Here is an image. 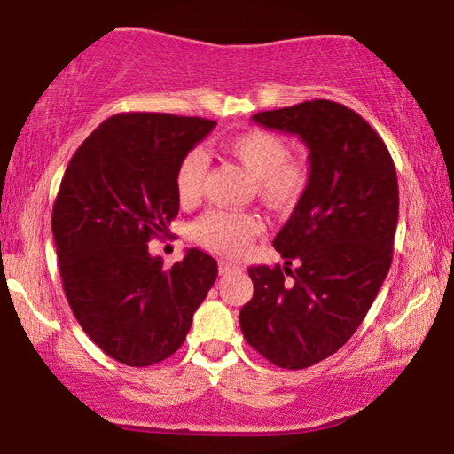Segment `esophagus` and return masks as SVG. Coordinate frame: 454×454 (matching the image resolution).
I'll list each match as a JSON object with an SVG mask.
<instances>
[{
	"instance_id": "esophagus-1",
	"label": "esophagus",
	"mask_w": 454,
	"mask_h": 454,
	"mask_svg": "<svg viewBox=\"0 0 454 454\" xmlns=\"http://www.w3.org/2000/svg\"><path fill=\"white\" fill-rule=\"evenodd\" d=\"M220 273L222 276H228V273H236V271H242V265L239 263H230V261H220Z\"/></svg>"
}]
</instances>
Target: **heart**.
I'll return each instance as SVG.
<instances>
[{
    "label": "heart",
    "instance_id": "1",
    "mask_svg": "<svg viewBox=\"0 0 454 454\" xmlns=\"http://www.w3.org/2000/svg\"><path fill=\"white\" fill-rule=\"evenodd\" d=\"M228 154L253 176L254 193L273 212H292L310 187V164L288 156V144L278 133L251 129L228 142ZM206 181V158L191 150L181 158L175 172V191L183 206L201 200ZM261 218L253 212L209 209L195 222V239L209 251L239 254L261 232Z\"/></svg>",
    "mask_w": 454,
    "mask_h": 454
}]
</instances>
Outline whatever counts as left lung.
<instances>
[{
    "label": "left lung",
    "instance_id": "1",
    "mask_svg": "<svg viewBox=\"0 0 454 454\" xmlns=\"http://www.w3.org/2000/svg\"><path fill=\"white\" fill-rule=\"evenodd\" d=\"M309 145L310 187L273 247L286 265L248 267V346L279 368L333 356L360 327L393 261L399 187L393 158L360 114L333 100L253 114ZM296 262V268H290Z\"/></svg>",
    "mask_w": 454,
    "mask_h": 454
}]
</instances>
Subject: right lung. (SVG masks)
Returning a JSON list of instances; mask_svg holds the SVG:
<instances>
[{"instance_id":"obj_1","label":"right lung","mask_w":454,"mask_h":454,"mask_svg":"<svg viewBox=\"0 0 454 454\" xmlns=\"http://www.w3.org/2000/svg\"><path fill=\"white\" fill-rule=\"evenodd\" d=\"M214 127L203 117L113 114L61 178L51 228L66 298L84 333L127 366L175 354L218 276L215 259L200 248L170 270L148 253L178 214V162Z\"/></svg>"}]
</instances>
